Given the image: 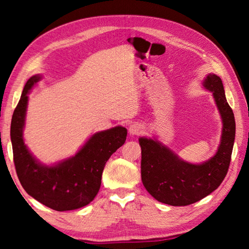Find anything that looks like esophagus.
<instances>
[{"instance_id": "esophagus-1", "label": "esophagus", "mask_w": 249, "mask_h": 249, "mask_svg": "<svg viewBox=\"0 0 249 249\" xmlns=\"http://www.w3.org/2000/svg\"><path fill=\"white\" fill-rule=\"evenodd\" d=\"M143 132V126L140 124H131L130 129H129V133L132 136H135V135H140Z\"/></svg>"}]
</instances>
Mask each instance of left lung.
Instances as JSON below:
<instances>
[{
	"label": "left lung",
	"instance_id": "obj_1",
	"mask_svg": "<svg viewBox=\"0 0 249 249\" xmlns=\"http://www.w3.org/2000/svg\"><path fill=\"white\" fill-rule=\"evenodd\" d=\"M212 92L222 122L220 143L209 160L187 162L156 138L140 137L141 179L158 201L179 207L196 202L216 190L228 173L236 134L233 113L225 97L220 77L208 73L202 81Z\"/></svg>",
	"mask_w": 249,
	"mask_h": 249
}]
</instances>
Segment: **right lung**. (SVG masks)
<instances>
[{
  "instance_id": "1",
  "label": "right lung",
  "mask_w": 249,
  "mask_h": 249,
  "mask_svg": "<svg viewBox=\"0 0 249 249\" xmlns=\"http://www.w3.org/2000/svg\"><path fill=\"white\" fill-rule=\"evenodd\" d=\"M42 79L30 78L13 112L10 137L14 165L19 182L33 198L53 210H77L96 196L106 162L122 146L127 130L122 125L91 135L76 155L52 165L41 163L30 152L24 140L28 94Z\"/></svg>"
}]
</instances>
